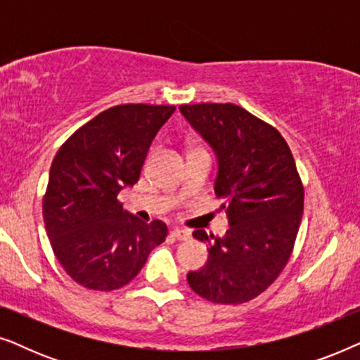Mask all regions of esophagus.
Returning <instances> with one entry per match:
<instances>
[{
  "label": "esophagus",
  "mask_w": 360,
  "mask_h": 360,
  "mask_svg": "<svg viewBox=\"0 0 360 360\" xmlns=\"http://www.w3.org/2000/svg\"><path fill=\"white\" fill-rule=\"evenodd\" d=\"M172 236H174V238L179 239V240H188L191 238V233L188 229L175 228L174 231H172Z\"/></svg>",
  "instance_id": "34e87169"
}]
</instances>
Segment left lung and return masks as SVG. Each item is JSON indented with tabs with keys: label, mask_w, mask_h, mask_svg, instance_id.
Segmentation results:
<instances>
[{
	"label": "left lung",
	"mask_w": 360,
	"mask_h": 360,
	"mask_svg": "<svg viewBox=\"0 0 360 360\" xmlns=\"http://www.w3.org/2000/svg\"><path fill=\"white\" fill-rule=\"evenodd\" d=\"M179 110L214 152V193L229 224L223 238L195 231V239L208 243V260L186 280L213 303H245L274 283L293 250L304 196L297 165L282 134L244 108L201 103Z\"/></svg>",
	"instance_id": "8db88e82"
}]
</instances>
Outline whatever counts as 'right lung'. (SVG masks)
<instances>
[{"instance_id":"add662e5","label":"right lung","mask_w":360,"mask_h":360,"mask_svg":"<svg viewBox=\"0 0 360 360\" xmlns=\"http://www.w3.org/2000/svg\"><path fill=\"white\" fill-rule=\"evenodd\" d=\"M175 106H112L58 149L42 203L53 254L77 283L110 292L124 287L167 238L159 219L144 223L117 195L139 180L157 132Z\"/></svg>"}]
</instances>
